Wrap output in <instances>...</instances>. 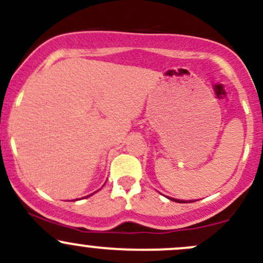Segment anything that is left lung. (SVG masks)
<instances>
[{
	"mask_svg": "<svg viewBox=\"0 0 263 263\" xmlns=\"http://www.w3.org/2000/svg\"><path fill=\"white\" fill-rule=\"evenodd\" d=\"M172 201H176V202H179V203H184V201H182V200H176V198H171ZM185 202H187V201H185Z\"/></svg>",
	"mask_w": 263,
	"mask_h": 263,
	"instance_id": "left-lung-1",
	"label": "left lung"
}]
</instances>
